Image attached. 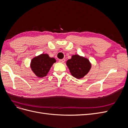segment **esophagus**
Instances as JSON below:
<instances>
[{
  "label": "esophagus",
  "instance_id": "34e87169",
  "mask_svg": "<svg viewBox=\"0 0 128 128\" xmlns=\"http://www.w3.org/2000/svg\"><path fill=\"white\" fill-rule=\"evenodd\" d=\"M64 61H65V59H60L59 60V62H60V63H63V62H64Z\"/></svg>",
  "mask_w": 128,
  "mask_h": 128
}]
</instances>
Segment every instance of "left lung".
Here are the masks:
<instances>
[{
  "label": "left lung",
  "instance_id": "obj_1",
  "mask_svg": "<svg viewBox=\"0 0 128 128\" xmlns=\"http://www.w3.org/2000/svg\"><path fill=\"white\" fill-rule=\"evenodd\" d=\"M67 66L71 74L76 78H82L91 68L89 61L78 55L72 56L71 59L67 61Z\"/></svg>",
  "mask_w": 128,
  "mask_h": 128
}]
</instances>
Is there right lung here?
I'll return each mask as SVG.
<instances>
[{
    "instance_id": "obj_1",
    "label": "right lung",
    "mask_w": 128,
    "mask_h": 128,
    "mask_svg": "<svg viewBox=\"0 0 128 128\" xmlns=\"http://www.w3.org/2000/svg\"><path fill=\"white\" fill-rule=\"evenodd\" d=\"M56 62L54 58H50L47 54H42L34 58L30 66L37 76L42 77L47 75L50 68Z\"/></svg>"
}]
</instances>
